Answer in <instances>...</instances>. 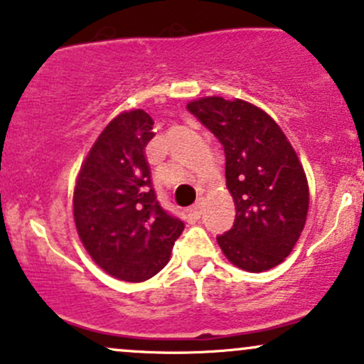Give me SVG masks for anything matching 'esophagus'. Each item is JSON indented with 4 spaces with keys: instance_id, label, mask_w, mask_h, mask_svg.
<instances>
[{
    "instance_id": "1",
    "label": "esophagus",
    "mask_w": 364,
    "mask_h": 364,
    "mask_svg": "<svg viewBox=\"0 0 364 364\" xmlns=\"http://www.w3.org/2000/svg\"><path fill=\"white\" fill-rule=\"evenodd\" d=\"M202 211H204V200H198L197 204L190 208V214H192L193 218H200Z\"/></svg>"
}]
</instances>
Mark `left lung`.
<instances>
[{
    "label": "left lung",
    "mask_w": 364,
    "mask_h": 364,
    "mask_svg": "<svg viewBox=\"0 0 364 364\" xmlns=\"http://www.w3.org/2000/svg\"><path fill=\"white\" fill-rule=\"evenodd\" d=\"M225 148L227 188L235 221L218 237L227 259L246 272H265L289 256L309 213V183L277 122L242 99L209 95L186 105Z\"/></svg>",
    "instance_id": "obj_1"
}]
</instances>
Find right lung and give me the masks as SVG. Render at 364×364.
Returning <instances> with one entry per match:
<instances>
[{"mask_svg":"<svg viewBox=\"0 0 364 364\" xmlns=\"http://www.w3.org/2000/svg\"><path fill=\"white\" fill-rule=\"evenodd\" d=\"M143 109L122 112L87 153L73 192L83 247L106 274L143 282L169 263L183 221L160 208L144 148L155 136Z\"/></svg>","mask_w":364,"mask_h":364,"instance_id":"right-lung-1","label":"right lung"}]
</instances>
